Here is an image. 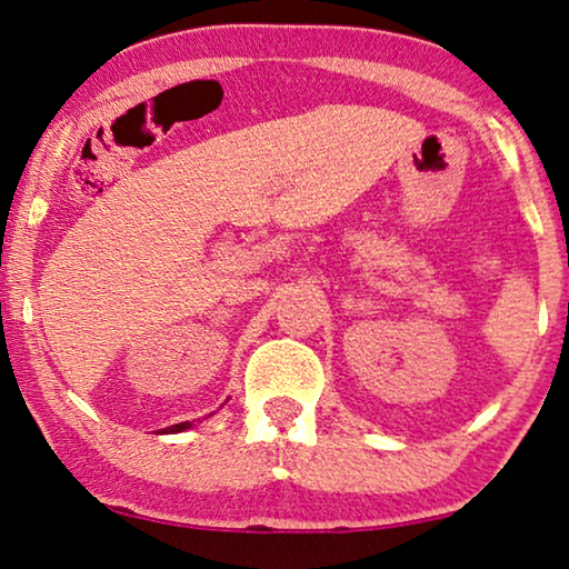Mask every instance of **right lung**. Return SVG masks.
<instances>
[{
	"label": "right lung",
	"mask_w": 569,
	"mask_h": 569,
	"mask_svg": "<svg viewBox=\"0 0 569 569\" xmlns=\"http://www.w3.org/2000/svg\"><path fill=\"white\" fill-rule=\"evenodd\" d=\"M187 428H192V422H177V426H169V428H161L159 432H182Z\"/></svg>",
	"instance_id": "right-lung-1"
}]
</instances>
